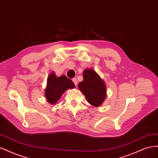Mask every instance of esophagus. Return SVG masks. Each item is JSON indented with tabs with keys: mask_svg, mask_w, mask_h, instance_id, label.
I'll return each mask as SVG.
<instances>
[{
	"mask_svg": "<svg viewBox=\"0 0 158 158\" xmlns=\"http://www.w3.org/2000/svg\"><path fill=\"white\" fill-rule=\"evenodd\" d=\"M73 82H74V84H75V85L76 86H77V80H76V78H73Z\"/></svg>",
	"mask_w": 158,
	"mask_h": 158,
	"instance_id": "34e87169",
	"label": "esophagus"
}]
</instances>
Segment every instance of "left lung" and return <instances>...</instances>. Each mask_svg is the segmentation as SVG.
<instances>
[{"label":"left lung","instance_id":"1","mask_svg":"<svg viewBox=\"0 0 158 158\" xmlns=\"http://www.w3.org/2000/svg\"><path fill=\"white\" fill-rule=\"evenodd\" d=\"M83 81L78 84V88L88 102L94 107L102 106L107 97L106 83L96 72L86 69L83 72Z\"/></svg>","mask_w":158,"mask_h":158}]
</instances>
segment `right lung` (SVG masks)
<instances>
[{"label": "right lung", "instance_id": "right-lung-1", "mask_svg": "<svg viewBox=\"0 0 158 158\" xmlns=\"http://www.w3.org/2000/svg\"><path fill=\"white\" fill-rule=\"evenodd\" d=\"M74 88L75 85L73 81L65 75L57 77L55 73H51L47 78L45 96L48 103L54 105L59 101L65 91Z\"/></svg>", "mask_w": 158, "mask_h": 158}]
</instances>
